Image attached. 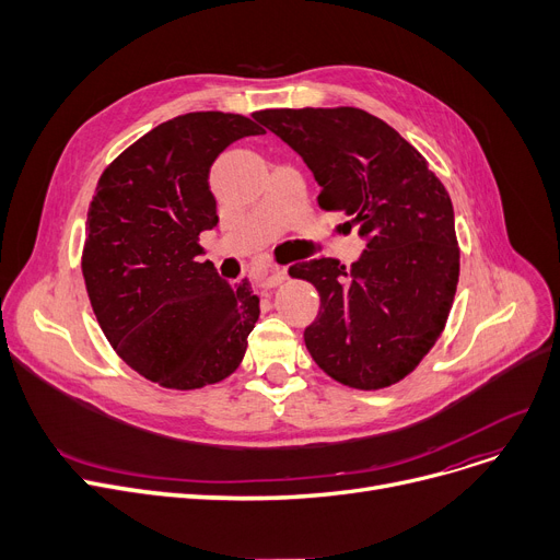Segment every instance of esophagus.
<instances>
[{
	"mask_svg": "<svg viewBox=\"0 0 560 560\" xmlns=\"http://www.w3.org/2000/svg\"><path fill=\"white\" fill-rule=\"evenodd\" d=\"M285 277H288V272H285V270H281V268H272V270H268V272L258 277V285H260L262 290H270V288H275V285L283 283V281H285Z\"/></svg>",
	"mask_w": 560,
	"mask_h": 560,
	"instance_id": "1",
	"label": "esophagus"
}]
</instances>
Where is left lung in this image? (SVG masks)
<instances>
[{
	"mask_svg": "<svg viewBox=\"0 0 560 560\" xmlns=\"http://www.w3.org/2000/svg\"><path fill=\"white\" fill-rule=\"evenodd\" d=\"M254 117L304 159L322 209L351 215L365 241L351 268L327 256L290 268L319 295L306 349L349 388L397 384L443 334L456 295L460 256L445 186L413 144L361 108H268Z\"/></svg>",
	"mask_w": 560,
	"mask_h": 560,
	"instance_id": "left-lung-1",
	"label": "left lung"
}]
</instances>
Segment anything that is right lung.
<instances>
[{
  "mask_svg": "<svg viewBox=\"0 0 560 560\" xmlns=\"http://www.w3.org/2000/svg\"><path fill=\"white\" fill-rule=\"evenodd\" d=\"M265 133L235 113H186L144 133L100 176L81 270L100 327L120 359L174 390L218 384L241 365L258 319L252 283L201 262L218 224L209 186L235 140Z\"/></svg>",
  "mask_w": 560,
  "mask_h": 560,
  "instance_id": "obj_1",
  "label": "right lung"
}]
</instances>
